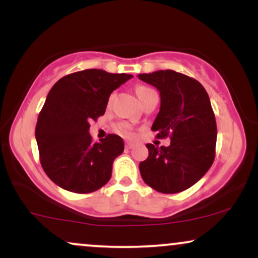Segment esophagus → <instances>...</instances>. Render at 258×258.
I'll use <instances>...</instances> for the list:
<instances>
[{"mask_svg": "<svg viewBox=\"0 0 258 258\" xmlns=\"http://www.w3.org/2000/svg\"><path fill=\"white\" fill-rule=\"evenodd\" d=\"M133 146H135V144H133L132 142H126V143H125L126 149H131V148H133Z\"/></svg>", "mask_w": 258, "mask_h": 258, "instance_id": "obj_1", "label": "esophagus"}]
</instances>
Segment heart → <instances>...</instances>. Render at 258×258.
<instances>
[{"instance_id":"b5f03b06","label":"heart","mask_w":258,"mask_h":258,"mask_svg":"<svg viewBox=\"0 0 258 258\" xmlns=\"http://www.w3.org/2000/svg\"><path fill=\"white\" fill-rule=\"evenodd\" d=\"M136 93H137L138 98L141 99V102L143 100L144 98H146L147 96H149V94L154 93V91L152 90V88L149 87H146V86H138L137 88H136ZM112 98V96L110 97V100ZM117 132L121 133V135L123 136H131V127H130L127 123H119L116 127Z\"/></svg>"}]
</instances>
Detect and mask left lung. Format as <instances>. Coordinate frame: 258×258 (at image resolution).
Here are the masks:
<instances>
[{
	"mask_svg": "<svg viewBox=\"0 0 258 258\" xmlns=\"http://www.w3.org/2000/svg\"><path fill=\"white\" fill-rule=\"evenodd\" d=\"M138 79L159 90L161 104L152 130L158 138L171 139L168 147L147 144L141 176L156 191L179 193L203 178L215 160L217 126L209 94L199 81L173 70Z\"/></svg>",
	"mask_w": 258,
	"mask_h": 258,
	"instance_id": "1",
	"label": "left lung"
}]
</instances>
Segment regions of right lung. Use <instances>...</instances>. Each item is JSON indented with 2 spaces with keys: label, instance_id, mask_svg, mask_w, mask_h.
I'll return each mask as SVG.
<instances>
[{
  "label": "right lung",
  "instance_id": "add662e5",
  "mask_svg": "<svg viewBox=\"0 0 258 258\" xmlns=\"http://www.w3.org/2000/svg\"><path fill=\"white\" fill-rule=\"evenodd\" d=\"M132 78L87 69L64 76L49 91L38 115L36 142L42 168L52 182L78 194L98 190L111 177L123 141L108 135L92 142L90 122L104 115L111 92Z\"/></svg>",
  "mask_w": 258,
  "mask_h": 258
}]
</instances>
